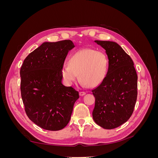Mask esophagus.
<instances>
[{
    "mask_svg": "<svg viewBox=\"0 0 158 158\" xmlns=\"http://www.w3.org/2000/svg\"><path fill=\"white\" fill-rule=\"evenodd\" d=\"M85 94H86V93H85V92H80V96H83V95H84Z\"/></svg>",
    "mask_w": 158,
    "mask_h": 158,
    "instance_id": "1",
    "label": "esophagus"
}]
</instances>
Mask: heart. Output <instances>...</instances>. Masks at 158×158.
Instances as JSON below:
<instances>
[{"label": "heart", "mask_w": 158, "mask_h": 158, "mask_svg": "<svg viewBox=\"0 0 158 158\" xmlns=\"http://www.w3.org/2000/svg\"><path fill=\"white\" fill-rule=\"evenodd\" d=\"M108 58L103 51L84 49L76 52L70 56L69 64L61 68V76L64 82L70 85L79 76L81 84L89 87H95L106 77Z\"/></svg>", "instance_id": "1"}]
</instances>
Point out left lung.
Here are the masks:
<instances>
[{
  "mask_svg": "<svg viewBox=\"0 0 158 158\" xmlns=\"http://www.w3.org/2000/svg\"><path fill=\"white\" fill-rule=\"evenodd\" d=\"M95 42L106 50L109 66L106 77L92 90L95 99L92 116L99 126L113 129L132 115L137 99L138 76L131 56L117 43Z\"/></svg>",
  "mask_w": 158,
  "mask_h": 158,
  "instance_id": "8db88e82",
  "label": "left lung"
}]
</instances>
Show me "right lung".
Wrapping results in <instances>:
<instances>
[{"mask_svg":"<svg viewBox=\"0 0 158 158\" xmlns=\"http://www.w3.org/2000/svg\"><path fill=\"white\" fill-rule=\"evenodd\" d=\"M73 41L45 42L23 60L20 69V90L28 118L48 131L64 128L79 94L62 84L61 68Z\"/></svg>","mask_w":158,"mask_h":158,"instance_id":"obj_1","label":"right lung"}]
</instances>
